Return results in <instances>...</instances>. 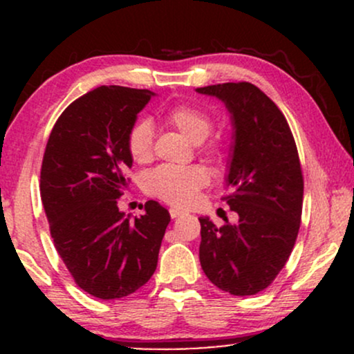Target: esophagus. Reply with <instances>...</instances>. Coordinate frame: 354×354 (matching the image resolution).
<instances>
[{
	"instance_id": "1",
	"label": "esophagus",
	"mask_w": 354,
	"mask_h": 354,
	"mask_svg": "<svg viewBox=\"0 0 354 354\" xmlns=\"http://www.w3.org/2000/svg\"><path fill=\"white\" fill-rule=\"evenodd\" d=\"M169 214H171V218H180L181 214H185V211L180 208H169Z\"/></svg>"
}]
</instances>
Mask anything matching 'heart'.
Segmentation results:
<instances>
[{
	"instance_id": "obj_1",
	"label": "heart",
	"mask_w": 354,
	"mask_h": 354,
	"mask_svg": "<svg viewBox=\"0 0 354 354\" xmlns=\"http://www.w3.org/2000/svg\"><path fill=\"white\" fill-rule=\"evenodd\" d=\"M166 123L181 131L193 143H200V153L208 158H219L226 149V140L221 135L211 136L213 118L206 109L196 104L180 103L165 113ZM128 153L135 163H148L153 158V126L140 120L129 128L126 138ZM208 171L200 165L174 166L161 165L145 174L143 189L149 196L173 206H188L198 191L208 185Z\"/></svg>"
}]
</instances>
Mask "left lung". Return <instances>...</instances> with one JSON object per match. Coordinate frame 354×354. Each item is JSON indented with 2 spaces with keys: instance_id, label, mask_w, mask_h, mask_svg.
Listing matches in <instances>:
<instances>
[{
  "instance_id": "left-lung-1",
  "label": "left lung",
  "mask_w": 354,
  "mask_h": 354,
  "mask_svg": "<svg viewBox=\"0 0 354 354\" xmlns=\"http://www.w3.org/2000/svg\"><path fill=\"white\" fill-rule=\"evenodd\" d=\"M225 101L234 126V146L223 200L236 225L200 218V261L214 286L234 296L266 290L286 265L303 211V171L293 133L279 108L254 84L198 88Z\"/></svg>"
}]
</instances>
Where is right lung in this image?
Masks as SVG:
<instances>
[{"label": "right lung", "instance_id": "1", "mask_svg": "<svg viewBox=\"0 0 354 354\" xmlns=\"http://www.w3.org/2000/svg\"><path fill=\"white\" fill-rule=\"evenodd\" d=\"M153 95L93 89L61 113L44 149L39 191L53 243L75 283L100 299L124 298L149 281L171 221L153 200L135 219L118 209L133 165L126 138Z\"/></svg>", "mask_w": 354, "mask_h": 354}]
</instances>
